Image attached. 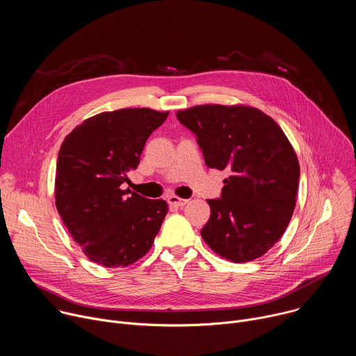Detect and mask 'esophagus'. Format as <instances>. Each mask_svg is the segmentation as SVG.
<instances>
[{"instance_id": "34e87169", "label": "esophagus", "mask_w": 356, "mask_h": 356, "mask_svg": "<svg viewBox=\"0 0 356 356\" xmlns=\"http://www.w3.org/2000/svg\"><path fill=\"white\" fill-rule=\"evenodd\" d=\"M168 202H169L170 206H173V207H183V206L187 204L188 200L187 198H179L176 195H169L168 197Z\"/></svg>"}]
</instances>
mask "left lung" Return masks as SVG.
Wrapping results in <instances>:
<instances>
[{"label": "left lung", "instance_id": "8db88e82", "mask_svg": "<svg viewBox=\"0 0 356 356\" xmlns=\"http://www.w3.org/2000/svg\"><path fill=\"white\" fill-rule=\"evenodd\" d=\"M197 136L209 168L229 172L201 236L235 264L261 258L286 231L300 166L282 128L252 107L197 106L176 114Z\"/></svg>", "mask_w": 356, "mask_h": 356}]
</instances>
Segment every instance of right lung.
I'll return each mask as SVG.
<instances>
[{
	"label": "right lung",
	"mask_w": 356,
	"mask_h": 356,
	"mask_svg": "<svg viewBox=\"0 0 356 356\" xmlns=\"http://www.w3.org/2000/svg\"><path fill=\"white\" fill-rule=\"evenodd\" d=\"M168 115L150 108L101 113L65 138L56 165V207L90 261L128 266L154 243L168 214L166 201L122 190L121 184Z\"/></svg>",
	"instance_id": "right-lung-1"
}]
</instances>
